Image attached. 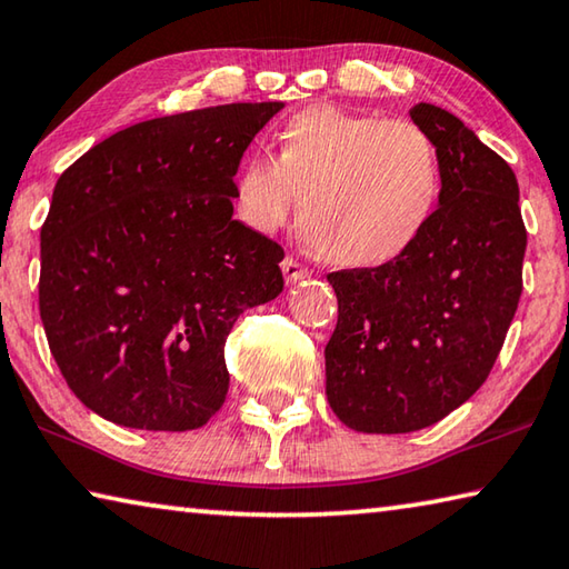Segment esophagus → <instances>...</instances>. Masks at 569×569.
Segmentation results:
<instances>
[{
    "mask_svg": "<svg viewBox=\"0 0 569 569\" xmlns=\"http://www.w3.org/2000/svg\"><path fill=\"white\" fill-rule=\"evenodd\" d=\"M281 271H283L288 283H296V281H301V278L308 276V268L303 263H298L296 258H283Z\"/></svg>",
    "mask_w": 569,
    "mask_h": 569,
    "instance_id": "obj_1",
    "label": "esophagus"
}]
</instances>
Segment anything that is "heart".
<instances>
[{
    "mask_svg": "<svg viewBox=\"0 0 569 569\" xmlns=\"http://www.w3.org/2000/svg\"><path fill=\"white\" fill-rule=\"evenodd\" d=\"M281 152H250L233 200L256 233H276L303 200L311 243L333 263L377 268L409 253L437 216L441 160L419 124L336 104L296 112Z\"/></svg>",
    "mask_w": 569,
    "mask_h": 569,
    "instance_id": "1",
    "label": "heart"
}]
</instances>
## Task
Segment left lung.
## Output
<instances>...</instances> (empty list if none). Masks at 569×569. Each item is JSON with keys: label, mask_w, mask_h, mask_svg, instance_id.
<instances>
[{"label": "left lung", "mask_w": 569, "mask_h": 569, "mask_svg": "<svg viewBox=\"0 0 569 569\" xmlns=\"http://www.w3.org/2000/svg\"><path fill=\"white\" fill-rule=\"evenodd\" d=\"M409 114L439 150L435 220L397 261L329 273L339 321L326 397L366 435H407L461 407L492 371L522 296L527 230L512 168L437 104Z\"/></svg>", "instance_id": "obj_1"}]
</instances>
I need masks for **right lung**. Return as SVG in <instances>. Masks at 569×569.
<instances>
[{
    "label": "right lung",
    "mask_w": 569,
    "mask_h": 569,
    "mask_svg": "<svg viewBox=\"0 0 569 569\" xmlns=\"http://www.w3.org/2000/svg\"><path fill=\"white\" fill-rule=\"evenodd\" d=\"M281 108L138 122L57 180L40 316L67 387L102 419L188 431L223 407L230 329L283 291V248L233 220L240 158Z\"/></svg>",
    "instance_id": "add662e5"
}]
</instances>
